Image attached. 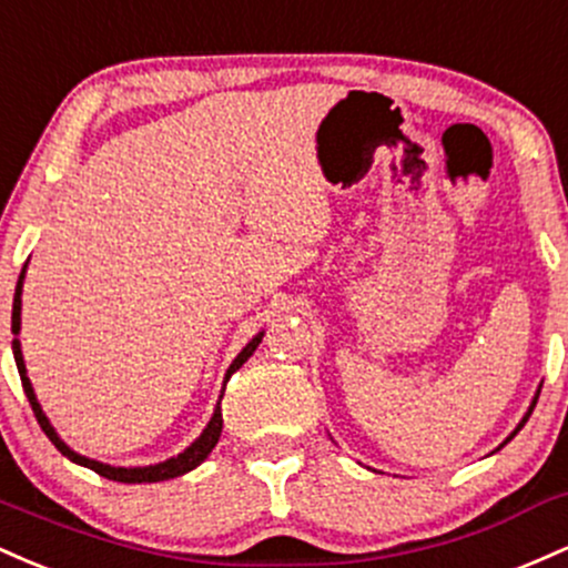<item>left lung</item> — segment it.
Instances as JSON below:
<instances>
[{
  "mask_svg": "<svg viewBox=\"0 0 568 568\" xmlns=\"http://www.w3.org/2000/svg\"><path fill=\"white\" fill-rule=\"evenodd\" d=\"M539 392H541V386H539V388H537V394H534V399H531V405H528V410H526V416H524V422H520V424H518V426H515V432H513V435H509V437H507V439H505V443H509V439H513V437H515V435H518V432H520V429H524V424H526V422H528V416H531V413H534V405H537V399H539ZM505 443H501V445H505Z\"/></svg>",
  "mask_w": 568,
  "mask_h": 568,
  "instance_id": "1",
  "label": "left lung"
}]
</instances>
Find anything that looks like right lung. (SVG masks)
I'll list each match as a JSON object with an SVG mask.
<instances>
[{"label":"right lung","instance_id":"right-lung-1","mask_svg":"<svg viewBox=\"0 0 568 568\" xmlns=\"http://www.w3.org/2000/svg\"><path fill=\"white\" fill-rule=\"evenodd\" d=\"M23 278H27V265H23L21 276H18V286H16V297H12V356H16V365H18V373H21V384H23V392H27L29 397V405L31 410H34L37 422H40L42 432L48 435L50 443L55 445V448L61 450L63 456L69 458V462L80 464V467H88L93 469V473H99L101 477H106V480H118V483H161V480H171V477H180L184 473H190V469H195L199 464H203L209 458V454L214 450V445L220 443V435H222V394H225V386L227 381H231V375L244 365L246 359L254 354V348L260 346V341H263L265 333H257L252 337L250 343H246L244 348H241V354L235 356L231 362V367H227L225 373V381H222V394L220 399H216V407L212 413V418H209L206 429L201 432L199 437L193 439V443L187 445V448L182 450L180 456H171L165 458V462H158V464H150V467H112V464H104V462H95V458H88L78 454V450L69 448L67 443L59 437V432L53 429V424H50V418L44 416L40 399H37L34 394V386H31L29 375H27V362H23V352H21V341H18V333H21V295H23Z\"/></svg>","mask_w":568,"mask_h":568}]
</instances>
